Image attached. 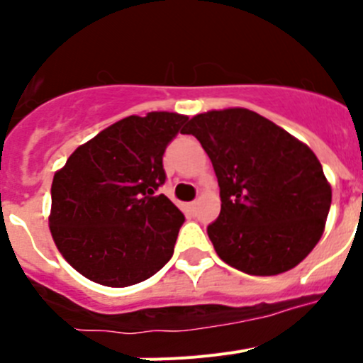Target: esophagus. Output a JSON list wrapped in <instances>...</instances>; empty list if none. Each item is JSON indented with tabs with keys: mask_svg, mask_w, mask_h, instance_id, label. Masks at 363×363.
I'll return each instance as SVG.
<instances>
[{
	"mask_svg": "<svg viewBox=\"0 0 363 363\" xmlns=\"http://www.w3.org/2000/svg\"><path fill=\"white\" fill-rule=\"evenodd\" d=\"M189 207H191V209H196V201H192V203H189Z\"/></svg>",
	"mask_w": 363,
	"mask_h": 363,
	"instance_id": "esophagus-1",
	"label": "esophagus"
}]
</instances>
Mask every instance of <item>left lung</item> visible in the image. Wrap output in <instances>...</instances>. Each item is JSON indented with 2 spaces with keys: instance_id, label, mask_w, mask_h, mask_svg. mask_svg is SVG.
Returning a JSON list of instances; mask_svg holds the SVG:
<instances>
[{
  "instance_id": "left-lung-1",
  "label": "left lung",
  "mask_w": 363,
  "mask_h": 363,
  "mask_svg": "<svg viewBox=\"0 0 363 363\" xmlns=\"http://www.w3.org/2000/svg\"><path fill=\"white\" fill-rule=\"evenodd\" d=\"M211 158L221 211L207 227L225 264L255 277L296 267L322 238L331 184L316 154L249 108L207 111L189 120Z\"/></svg>"
}]
</instances>
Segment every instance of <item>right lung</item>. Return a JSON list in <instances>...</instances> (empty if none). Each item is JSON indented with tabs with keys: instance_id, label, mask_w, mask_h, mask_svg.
Listing matches in <instances>:
<instances>
[{
	"instance_id": "1",
	"label": "right lung",
	"mask_w": 363,
	"mask_h": 363,
	"mask_svg": "<svg viewBox=\"0 0 363 363\" xmlns=\"http://www.w3.org/2000/svg\"><path fill=\"white\" fill-rule=\"evenodd\" d=\"M189 116H127L69 156L52 179L49 227L57 251L79 274L129 287L171 259L184 214L156 189L163 152Z\"/></svg>"
}]
</instances>
